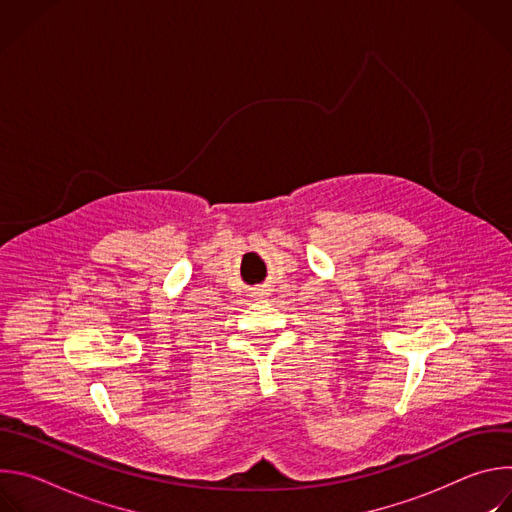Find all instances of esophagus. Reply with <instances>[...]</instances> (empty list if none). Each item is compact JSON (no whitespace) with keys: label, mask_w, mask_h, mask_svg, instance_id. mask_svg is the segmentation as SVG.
<instances>
[{"label":"esophagus","mask_w":512,"mask_h":512,"mask_svg":"<svg viewBox=\"0 0 512 512\" xmlns=\"http://www.w3.org/2000/svg\"><path fill=\"white\" fill-rule=\"evenodd\" d=\"M253 294H255L257 298H267V296H269V289H267V285H257V287L253 289Z\"/></svg>","instance_id":"34e87169"}]
</instances>
